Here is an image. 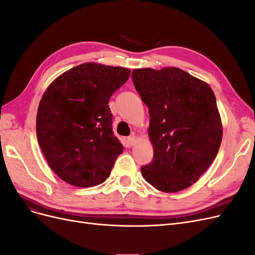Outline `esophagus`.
<instances>
[{
	"mask_svg": "<svg viewBox=\"0 0 255 255\" xmlns=\"http://www.w3.org/2000/svg\"><path fill=\"white\" fill-rule=\"evenodd\" d=\"M128 142L129 145H134V144H135V142H136V137H135L134 134H132V135L128 137Z\"/></svg>",
	"mask_w": 255,
	"mask_h": 255,
	"instance_id": "34e87169",
	"label": "esophagus"
}]
</instances>
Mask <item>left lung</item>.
I'll return each mask as SVG.
<instances>
[{"label":"left lung","mask_w":255,"mask_h":255,"mask_svg":"<svg viewBox=\"0 0 255 255\" xmlns=\"http://www.w3.org/2000/svg\"><path fill=\"white\" fill-rule=\"evenodd\" d=\"M134 86L150 115L153 159L143 179L164 192L198 181L217 155L222 126L212 88L179 68L135 69Z\"/></svg>","instance_id":"1"}]
</instances>
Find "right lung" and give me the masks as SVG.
<instances>
[{"label": "right lung", "instance_id": "1", "mask_svg": "<svg viewBox=\"0 0 255 255\" xmlns=\"http://www.w3.org/2000/svg\"><path fill=\"white\" fill-rule=\"evenodd\" d=\"M129 73L121 67L82 64L44 92L36 120L38 143L52 170L68 184L92 187L110 176L123 145L114 135L109 102Z\"/></svg>", "mask_w": 255, "mask_h": 255}]
</instances>
